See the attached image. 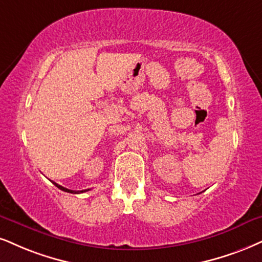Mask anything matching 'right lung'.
I'll list each match as a JSON object with an SVG mask.
<instances>
[{"mask_svg": "<svg viewBox=\"0 0 262 262\" xmlns=\"http://www.w3.org/2000/svg\"><path fill=\"white\" fill-rule=\"evenodd\" d=\"M53 185L56 186L57 188H59L60 190H64V192H68V193H83V192H87V190H90V189H85V190H72V189L66 188V187L58 185V183H56V182H53Z\"/></svg>", "mask_w": 262, "mask_h": 262, "instance_id": "obj_1", "label": "right lung"}]
</instances>
